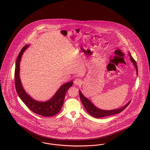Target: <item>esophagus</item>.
Wrapping results in <instances>:
<instances>
[{
    "instance_id": "esophagus-1",
    "label": "esophagus",
    "mask_w": 150,
    "mask_h": 150,
    "mask_svg": "<svg viewBox=\"0 0 150 150\" xmlns=\"http://www.w3.org/2000/svg\"><path fill=\"white\" fill-rule=\"evenodd\" d=\"M81 80L80 79H78V78H76L75 79V80H74V83L75 84V85H80L81 84Z\"/></svg>"
}]
</instances>
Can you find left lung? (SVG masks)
Masks as SVG:
<instances>
[{"label": "left lung", "mask_w": 150, "mask_h": 150, "mask_svg": "<svg viewBox=\"0 0 150 150\" xmlns=\"http://www.w3.org/2000/svg\"><path fill=\"white\" fill-rule=\"evenodd\" d=\"M129 54L130 57V59H131V61L133 62L134 66L135 67L136 70H137V75H138V65L137 64V62H136V61L132 57L130 53ZM79 92L80 97V99H81V102H82V104L84 106L85 108L87 110V111L88 112V113L94 117H106V116H110V115H112L120 113V112H122L123 110L125 109L126 108L129 104L130 103V102H129L127 104H126V105L124 106L123 107H122L120 109H118L112 110H103L98 109L97 107H96L93 104L89 101L87 98H86L82 94V93L80 92V91H79Z\"/></svg>", "instance_id": "1"}]
</instances>
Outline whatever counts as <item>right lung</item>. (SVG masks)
<instances>
[{
	"instance_id": "add662e5",
	"label": "right lung",
	"mask_w": 150,
	"mask_h": 150,
	"mask_svg": "<svg viewBox=\"0 0 150 150\" xmlns=\"http://www.w3.org/2000/svg\"><path fill=\"white\" fill-rule=\"evenodd\" d=\"M26 45L21 50L16 62L15 70V83L16 92L21 99L28 109L33 112L45 117L52 116L59 112L64 100L65 96L68 89L73 85V81H70L62 86L51 99L45 102H40L34 100L25 93L21 82L20 73V62L24 51L28 47Z\"/></svg>"
}]
</instances>
